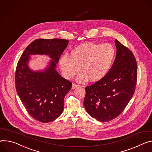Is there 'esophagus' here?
Instances as JSON below:
<instances>
[{
	"label": "esophagus",
	"instance_id": "34e87169",
	"mask_svg": "<svg viewBox=\"0 0 152 152\" xmlns=\"http://www.w3.org/2000/svg\"><path fill=\"white\" fill-rule=\"evenodd\" d=\"M79 87V85L75 84H73L72 88V89H74V88H76V87Z\"/></svg>",
	"mask_w": 152,
	"mask_h": 152
}]
</instances>
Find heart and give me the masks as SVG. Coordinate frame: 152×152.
Segmentation results:
<instances>
[{
    "instance_id": "obj_1",
    "label": "heart",
    "mask_w": 152,
    "mask_h": 152,
    "mask_svg": "<svg viewBox=\"0 0 152 152\" xmlns=\"http://www.w3.org/2000/svg\"><path fill=\"white\" fill-rule=\"evenodd\" d=\"M116 57V50L109 43L82 44L70 53V57L62 56L59 61L62 72L66 79H72L82 68L84 73L77 78L79 82L90 79L91 82L102 79L108 73Z\"/></svg>"
}]
</instances>
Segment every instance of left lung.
Masks as SVG:
<instances>
[{
    "label": "left lung",
    "mask_w": 152,
    "mask_h": 152,
    "mask_svg": "<svg viewBox=\"0 0 152 152\" xmlns=\"http://www.w3.org/2000/svg\"><path fill=\"white\" fill-rule=\"evenodd\" d=\"M116 54L107 75L86 87L84 105L96 120L107 122L117 118L134 93L137 66L133 53L116 39Z\"/></svg>",
    "instance_id": "8db88e82"
}]
</instances>
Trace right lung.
<instances>
[{
  "label": "right lung",
  "instance_id": "1",
  "mask_svg": "<svg viewBox=\"0 0 152 152\" xmlns=\"http://www.w3.org/2000/svg\"><path fill=\"white\" fill-rule=\"evenodd\" d=\"M68 42L62 39H36L26 48L18 61L15 74L17 93L26 112L39 122H51L62 114L64 98L72 88V82L56 70ZM32 54L48 55L53 61L45 71H32L27 64Z\"/></svg>",
  "mask_w": 152,
  "mask_h": 152
}]
</instances>
